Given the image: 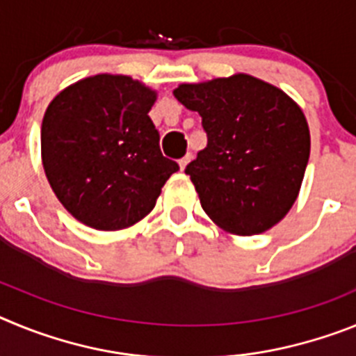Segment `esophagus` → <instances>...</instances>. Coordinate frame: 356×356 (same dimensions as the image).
<instances>
[{"label":"esophagus","instance_id":"1","mask_svg":"<svg viewBox=\"0 0 356 356\" xmlns=\"http://www.w3.org/2000/svg\"><path fill=\"white\" fill-rule=\"evenodd\" d=\"M191 159H193V155H191V153H187V155H185L184 159L178 160V163H180V169H181V171H184V169L187 168V163L191 162Z\"/></svg>","mask_w":356,"mask_h":356}]
</instances>
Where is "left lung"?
Returning <instances> with one entry per match:
<instances>
[{
  "instance_id": "1",
  "label": "left lung",
  "mask_w": 356,
  "mask_h": 356,
  "mask_svg": "<svg viewBox=\"0 0 356 356\" xmlns=\"http://www.w3.org/2000/svg\"><path fill=\"white\" fill-rule=\"evenodd\" d=\"M175 97L201 115L205 149L188 163L207 216L229 234L257 235L287 216L300 194L310 131L301 108L250 74L181 83Z\"/></svg>"
}]
</instances>
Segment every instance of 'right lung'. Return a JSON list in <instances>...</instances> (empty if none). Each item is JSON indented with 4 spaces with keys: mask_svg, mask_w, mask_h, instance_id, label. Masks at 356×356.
<instances>
[{
    "mask_svg": "<svg viewBox=\"0 0 356 356\" xmlns=\"http://www.w3.org/2000/svg\"><path fill=\"white\" fill-rule=\"evenodd\" d=\"M156 92L124 74L83 78L56 94L40 130L42 165L64 209L94 229L128 228L153 210L178 163L147 112Z\"/></svg>",
    "mask_w": 356,
    "mask_h": 356,
    "instance_id": "right-lung-1",
    "label": "right lung"
}]
</instances>
